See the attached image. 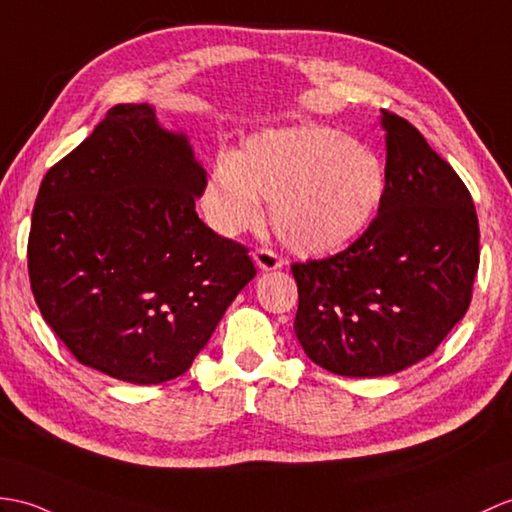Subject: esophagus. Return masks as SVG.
I'll return each instance as SVG.
<instances>
[{
  "label": "esophagus",
  "instance_id": "esophagus-1",
  "mask_svg": "<svg viewBox=\"0 0 512 512\" xmlns=\"http://www.w3.org/2000/svg\"><path fill=\"white\" fill-rule=\"evenodd\" d=\"M253 259H255L257 268H261V270H277V268L285 266V259L281 255H277L275 251H270V248H257V251L253 253Z\"/></svg>",
  "mask_w": 512,
  "mask_h": 512
}]
</instances>
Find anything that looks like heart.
Here are the masks:
<instances>
[{
  "instance_id": "heart-1",
  "label": "heart",
  "mask_w": 512,
  "mask_h": 512,
  "mask_svg": "<svg viewBox=\"0 0 512 512\" xmlns=\"http://www.w3.org/2000/svg\"><path fill=\"white\" fill-rule=\"evenodd\" d=\"M386 168L377 154L329 126L266 130L237 157H220L202 189V211L218 233L235 237L261 220L303 255L340 251L371 227L386 198Z\"/></svg>"
}]
</instances>
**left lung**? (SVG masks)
Listing matches in <instances>:
<instances>
[{
	"mask_svg": "<svg viewBox=\"0 0 512 512\" xmlns=\"http://www.w3.org/2000/svg\"><path fill=\"white\" fill-rule=\"evenodd\" d=\"M386 198L342 253L294 264V334L342 377L399 373L436 351L467 314L480 264L467 185L403 117L382 111Z\"/></svg>",
	"mask_w": 512,
	"mask_h": 512,
	"instance_id": "8db88e82",
	"label": "left lung"
}]
</instances>
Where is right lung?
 Masks as SVG:
<instances>
[{"instance_id": "right-lung-1", "label": "right lung", "mask_w": 512, "mask_h": 512, "mask_svg": "<svg viewBox=\"0 0 512 512\" xmlns=\"http://www.w3.org/2000/svg\"><path fill=\"white\" fill-rule=\"evenodd\" d=\"M207 172L148 104H117L45 174L34 301L74 358L128 384L183 375L257 270L196 213Z\"/></svg>"}]
</instances>
